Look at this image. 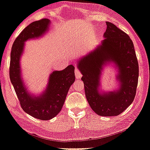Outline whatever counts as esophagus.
<instances>
[{
    "label": "esophagus",
    "mask_w": 150,
    "mask_h": 150,
    "mask_svg": "<svg viewBox=\"0 0 150 150\" xmlns=\"http://www.w3.org/2000/svg\"><path fill=\"white\" fill-rule=\"evenodd\" d=\"M75 74L76 77H77V79H79V78H81V76H82L81 71H79V69H77V68H75Z\"/></svg>",
    "instance_id": "obj_1"
}]
</instances>
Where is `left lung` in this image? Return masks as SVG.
<instances>
[{"instance_id": "obj_1", "label": "left lung", "mask_w": 150, "mask_h": 150, "mask_svg": "<svg viewBox=\"0 0 150 150\" xmlns=\"http://www.w3.org/2000/svg\"><path fill=\"white\" fill-rule=\"evenodd\" d=\"M102 44L80 60L78 67L82 74L86 96L89 106L97 115L117 116L133 102L139 77V64L130 37L110 22ZM115 62L118 68L120 88L117 92L100 95L98 88L102 66Z\"/></svg>"}]
</instances>
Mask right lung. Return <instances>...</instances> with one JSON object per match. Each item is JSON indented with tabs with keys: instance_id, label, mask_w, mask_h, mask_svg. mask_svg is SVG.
Segmentation results:
<instances>
[{
	"instance_id": "right-lung-1",
	"label": "right lung",
	"mask_w": 150,
	"mask_h": 150,
	"mask_svg": "<svg viewBox=\"0 0 150 150\" xmlns=\"http://www.w3.org/2000/svg\"><path fill=\"white\" fill-rule=\"evenodd\" d=\"M50 20L42 19L30 23L15 39L11 52L9 76L23 110L40 120H47L56 117L61 110L68 91L75 80V67L69 65L62 71L52 72L45 92L38 97L29 94L21 77L20 57L27 40L41 36L47 30Z\"/></svg>"
}]
</instances>
